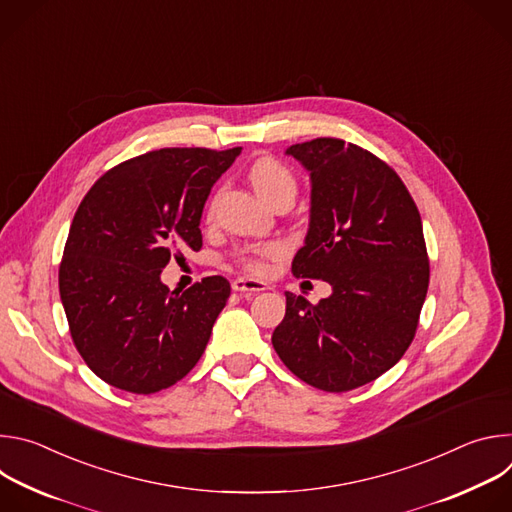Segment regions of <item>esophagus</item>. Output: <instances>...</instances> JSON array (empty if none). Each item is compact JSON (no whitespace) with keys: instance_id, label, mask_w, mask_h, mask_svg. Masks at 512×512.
Returning a JSON list of instances; mask_svg holds the SVG:
<instances>
[{"instance_id":"1","label":"esophagus","mask_w":512,"mask_h":512,"mask_svg":"<svg viewBox=\"0 0 512 512\" xmlns=\"http://www.w3.org/2000/svg\"><path fill=\"white\" fill-rule=\"evenodd\" d=\"M231 285L235 291H239V294H245V291H265L267 289V283L257 281V279H245V277L235 279Z\"/></svg>"}]
</instances>
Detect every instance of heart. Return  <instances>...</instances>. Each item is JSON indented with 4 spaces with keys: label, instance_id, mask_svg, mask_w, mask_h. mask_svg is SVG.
<instances>
[{
    "label": "heart",
    "instance_id": "b5f03b06",
    "mask_svg": "<svg viewBox=\"0 0 512 512\" xmlns=\"http://www.w3.org/2000/svg\"><path fill=\"white\" fill-rule=\"evenodd\" d=\"M251 184L257 190V194L263 200H271L277 192L283 190H294L296 192V180L294 174L287 170L285 164H281L275 158H261L253 164L251 168ZM283 253L281 243H263V245H253L243 251H239L237 261L241 263L243 269L249 273L261 275L269 267V259L279 257Z\"/></svg>",
    "mask_w": 512,
    "mask_h": 512
}]
</instances>
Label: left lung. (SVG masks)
Returning a JSON list of instances; mask_svg holds the SVG:
<instances>
[{
  "mask_svg": "<svg viewBox=\"0 0 512 512\" xmlns=\"http://www.w3.org/2000/svg\"><path fill=\"white\" fill-rule=\"evenodd\" d=\"M312 182L310 229L291 263L332 296L285 294L271 342L304 383L344 393L387 373L409 348L429 285L419 210L397 172L336 137L287 148Z\"/></svg>",
  "mask_w": 512,
  "mask_h": 512,
  "instance_id": "obj_1",
  "label": "left lung"
}]
</instances>
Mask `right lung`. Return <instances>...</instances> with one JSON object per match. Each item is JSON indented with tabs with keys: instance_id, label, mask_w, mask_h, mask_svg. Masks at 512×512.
<instances>
[{
	"instance_id": "1",
	"label": "right lung",
	"mask_w": 512,
	"mask_h": 512,
	"mask_svg": "<svg viewBox=\"0 0 512 512\" xmlns=\"http://www.w3.org/2000/svg\"><path fill=\"white\" fill-rule=\"evenodd\" d=\"M241 148H164L105 172L77 208L58 287L72 342L121 391L150 395L200 360L231 285L212 275L170 291V259L202 247L200 216Z\"/></svg>"
}]
</instances>
